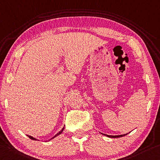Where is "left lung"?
I'll return each mask as SVG.
<instances>
[{"mask_svg": "<svg viewBox=\"0 0 160 160\" xmlns=\"http://www.w3.org/2000/svg\"><path fill=\"white\" fill-rule=\"evenodd\" d=\"M128 133L125 134V135H105V134H103V135H105V136H107V137H108V138H121V137L125 136V135H128Z\"/></svg>", "mask_w": 160, "mask_h": 160, "instance_id": "1", "label": "left lung"}]
</instances>
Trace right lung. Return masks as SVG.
I'll list each match as a JSON object with an SVG mask.
<instances>
[{"label": "right lung", "mask_w": 160, "mask_h": 160, "mask_svg": "<svg viewBox=\"0 0 160 160\" xmlns=\"http://www.w3.org/2000/svg\"><path fill=\"white\" fill-rule=\"evenodd\" d=\"M63 130H64V128H63L62 129V130H60V132H58V133H57L56 134V135H55L54 137H53V138H52L51 139H53V138H55V137H57L58 135H60V134H61L62 132V131H63ZM28 138H30V139H32V140H37V139H35V138H32V136H30V135H28ZM50 140H48V141H50Z\"/></svg>", "instance_id": "right-lung-1"}]
</instances>
